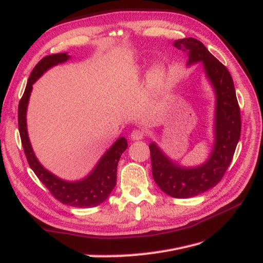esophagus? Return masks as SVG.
I'll return each mask as SVG.
<instances>
[{
	"instance_id": "obj_1",
	"label": "esophagus",
	"mask_w": 263,
	"mask_h": 263,
	"mask_svg": "<svg viewBox=\"0 0 263 263\" xmlns=\"http://www.w3.org/2000/svg\"><path fill=\"white\" fill-rule=\"evenodd\" d=\"M144 132H141V130H139V129H135V130H133L132 132V134H130V138L133 139V140H141L142 138H144Z\"/></svg>"
}]
</instances>
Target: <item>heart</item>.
I'll return each instance as SVG.
<instances>
[{"instance_id":"obj_1","label":"heart","mask_w":263,"mask_h":263,"mask_svg":"<svg viewBox=\"0 0 263 263\" xmlns=\"http://www.w3.org/2000/svg\"><path fill=\"white\" fill-rule=\"evenodd\" d=\"M166 74L168 71L162 62H157L149 69L147 73V98L149 100H155L161 94L165 84Z\"/></svg>"}]
</instances>
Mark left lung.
Wrapping results in <instances>:
<instances>
[{
    "label": "left lung",
    "instance_id": "obj_1",
    "mask_svg": "<svg viewBox=\"0 0 263 263\" xmlns=\"http://www.w3.org/2000/svg\"><path fill=\"white\" fill-rule=\"evenodd\" d=\"M173 46L186 52L187 67L201 62L215 95L214 144L203 163L183 166L166 156L156 142L149 145L153 177L158 186L172 197L189 198L214 187L225 174L240 138V109L229 71L200 41L183 38Z\"/></svg>",
    "mask_w": 263,
    "mask_h": 263
}]
</instances>
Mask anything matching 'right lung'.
<instances>
[{"instance_id":"obj_1","label":"right lung","mask_w":263,"mask_h":263,"mask_svg":"<svg viewBox=\"0 0 263 263\" xmlns=\"http://www.w3.org/2000/svg\"><path fill=\"white\" fill-rule=\"evenodd\" d=\"M71 57L67 52L47 55L31 71L25 92L18 105V129L24 153L29 166L37 178L62 204L73 208H94L104 202L116 185V173L119 158L128 147L125 137H119L101 157L92 171L81 180L67 181L55 176L39 162L31 147L27 132V107L33 84L50 68L66 62Z\"/></svg>"}]
</instances>
